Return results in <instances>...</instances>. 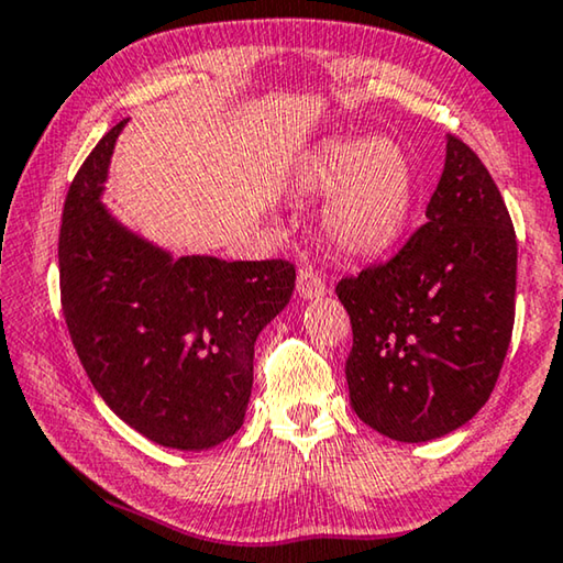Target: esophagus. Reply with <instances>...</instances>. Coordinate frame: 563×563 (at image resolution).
<instances>
[{"mask_svg": "<svg viewBox=\"0 0 563 563\" xmlns=\"http://www.w3.org/2000/svg\"><path fill=\"white\" fill-rule=\"evenodd\" d=\"M296 285H298V296L303 300L321 298L325 292V280L313 271V267H300Z\"/></svg>", "mask_w": 563, "mask_h": 563, "instance_id": "1", "label": "esophagus"}]
</instances>
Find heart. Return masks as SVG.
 <instances>
[{
	"instance_id": "heart-1",
	"label": "heart",
	"mask_w": 563,
	"mask_h": 563,
	"mask_svg": "<svg viewBox=\"0 0 563 563\" xmlns=\"http://www.w3.org/2000/svg\"><path fill=\"white\" fill-rule=\"evenodd\" d=\"M300 187L331 191L323 234L343 257H376L405 234L417 199L412 158L389 139L321 144L300 164Z\"/></svg>"
}]
</instances>
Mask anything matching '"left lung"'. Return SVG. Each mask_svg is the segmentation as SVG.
Masks as SVG:
<instances>
[{
    "label": "left lung",
    "mask_w": 563,
    "mask_h": 563,
    "mask_svg": "<svg viewBox=\"0 0 563 563\" xmlns=\"http://www.w3.org/2000/svg\"><path fill=\"white\" fill-rule=\"evenodd\" d=\"M424 214L397 255L335 285L354 333L351 407L399 442L442 438L475 417L516 321L514 222L481 156L452 133Z\"/></svg>",
    "instance_id": "obj_1"
}]
</instances>
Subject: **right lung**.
I'll return each instance as SVG.
<instances>
[{"label": "right lung", "instance_id": "obj_1", "mask_svg": "<svg viewBox=\"0 0 563 563\" xmlns=\"http://www.w3.org/2000/svg\"><path fill=\"white\" fill-rule=\"evenodd\" d=\"M115 123L75 174L63 207L60 303L90 384L151 442L205 450L240 430L257 333L288 306L290 260L172 255L100 205Z\"/></svg>", "mask_w": 563, "mask_h": 563}]
</instances>
